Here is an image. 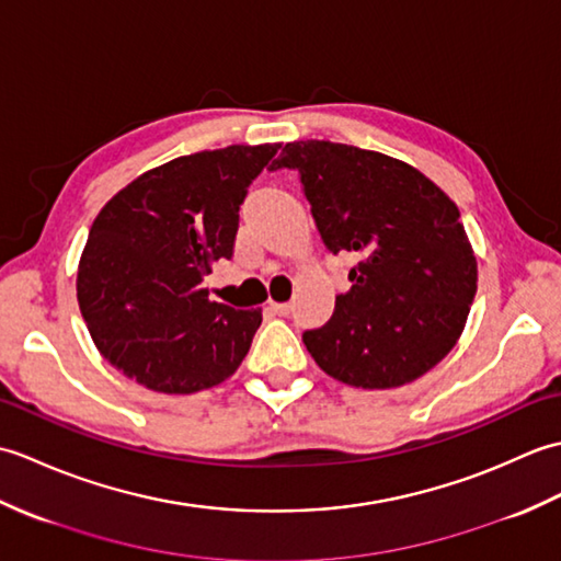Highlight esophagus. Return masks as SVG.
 <instances>
[{
  "label": "esophagus",
  "mask_w": 561,
  "mask_h": 561,
  "mask_svg": "<svg viewBox=\"0 0 561 561\" xmlns=\"http://www.w3.org/2000/svg\"><path fill=\"white\" fill-rule=\"evenodd\" d=\"M270 311H274L277 316H289V313H291V304H277V301H270Z\"/></svg>",
  "instance_id": "1"
}]
</instances>
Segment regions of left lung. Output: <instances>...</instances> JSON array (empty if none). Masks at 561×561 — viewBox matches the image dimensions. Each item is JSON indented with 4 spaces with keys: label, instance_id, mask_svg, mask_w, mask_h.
<instances>
[{
    "label": "left lung",
    "instance_id": "8db88e82",
    "mask_svg": "<svg viewBox=\"0 0 561 561\" xmlns=\"http://www.w3.org/2000/svg\"><path fill=\"white\" fill-rule=\"evenodd\" d=\"M294 169L332 255L356 253L352 289L306 330L316 364L354 388L412 383L456 347L478 291V260L444 190L410 163L335 141H291Z\"/></svg>",
    "mask_w": 561,
    "mask_h": 561
}]
</instances>
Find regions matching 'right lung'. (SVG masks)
Listing matches in <instances>:
<instances>
[{"mask_svg": "<svg viewBox=\"0 0 561 561\" xmlns=\"http://www.w3.org/2000/svg\"><path fill=\"white\" fill-rule=\"evenodd\" d=\"M279 145L178 157L135 178L89 231L77 274L99 352L139 386L190 396L241 366L262 311L209 301L202 279L231 260L248 185Z\"/></svg>", "mask_w": 561, "mask_h": 561, "instance_id": "obj_1", "label": "right lung"}]
</instances>
